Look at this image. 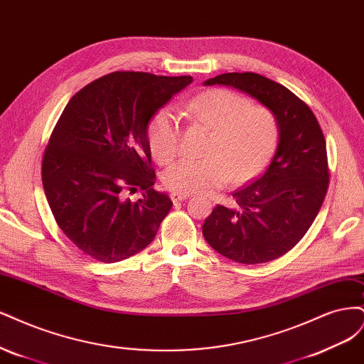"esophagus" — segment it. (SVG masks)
Listing matches in <instances>:
<instances>
[{
    "label": "esophagus",
    "mask_w": 364,
    "mask_h": 364,
    "mask_svg": "<svg viewBox=\"0 0 364 364\" xmlns=\"http://www.w3.org/2000/svg\"><path fill=\"white\" fill-rule=\"evenodd\" d=\"M187 198H189V195H186V193H177V192L171 193V199H172V203H181V201H186Z\"/></svg>",
    "instance_id": "obj_1"
}]
</instances>
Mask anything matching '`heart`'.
<instances>
[{
	"label": "heart",
	"instance_id": "heart-1",
	"mask_svg": "<svg viewBox=\"0 0 364 364\" xmlns=\"http://www.w3.org/2000/svg\"><path fill=\"white\" fill-rule=\"evenodd\" d=\"M193 122L212 128L204 160H180L161 175L169 191L208 193L231 181L243 184L262 173L279 142V121L266 105H254L240 93L215 87L187 104ZM181 125L171 107L160 109L151 119L148 144L160 165H166L180 149Z\"/></svg>",
	"mask_w": 364,
	"mask_h": 364
}]
</instances>
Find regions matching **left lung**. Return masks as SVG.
I'll return each mask as SVG.
<instances>
[{
    "label": "left lung",
    "instance_id": "1",
    "mask_svg": "<svg viewBox=\"0 0 364 364\" xmlns=\"http://www.w3.org/2000/svg\"><path fill=\"white\" fill-rule=\"evenodd\" d=\"M204 85L232 86L271 109L279 121L275 156L262 177L232 192L236 207L216 205L203 236L227 259L257 264L289 252L318 216L330 184L326 144L309 105L255 73H227Z\"/></svg>",
    "mask_w": 364,
    "mask_h": 364
}]
</instances>
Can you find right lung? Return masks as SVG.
I'll use <instances>...</instances> for the list:
<instances>
[{"instance_id":"add662e5","label":"right lung","mask_w":364,"mask_h":364,"mask_svg":"<svg viewBox=\"0 0 364 364\" xmlns=\"http://www.w3.org/2000/svg\"><path fill=\"white\" fill-rule=\"evenodd\" d=\"M192 81L118 71L68 102L45 149L42 184L57 225L83 254L116 263L154 240L172 201L152 189L148 124ZM139 190L142 200L126 198Z\"/></svg>"}]
</instances>
